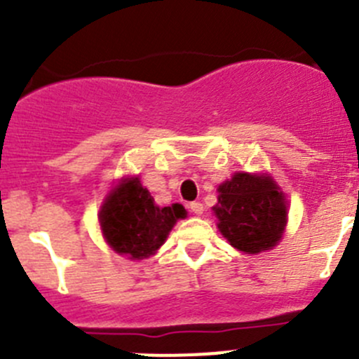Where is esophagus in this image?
Here are the masks:
<instances>
[{
  "instance_id": "esophagus-1",
  "label": "esophagus",
  "mask_w": 359,
  "mask_h": 359,
  "mask_svg": "<svg viewBox=\"0 0 359 359\" xmlns=\"http://www.w3.org/2000/svg\"><path fill=\"white\" fill-rule=\"evenodd\" d=\"M189 208H191V212L194 213V215H201L203 213V203H200V201H193L189 205Z\"/></svg>"
}]
</instances>
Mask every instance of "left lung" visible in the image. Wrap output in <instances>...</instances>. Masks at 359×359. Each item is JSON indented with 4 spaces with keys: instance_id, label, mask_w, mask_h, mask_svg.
I'll list each match as a JSON object with an SVG mask.
<instances>
[{
    "instance_id": "obj_1",
    "label": "left lung",
    "mask_w": 359,
    "mask_h": 359,
    "mask_svg": "<svg viewBox=\"0 0 359 359\" xmlns=\"http://www.w3.org/2000/svg\"><path fill=\"white\" fill-rule=\"evenodd\" d=\"M213 206L220 234L245 253L271 250L287 226V201L269 175L238 172L219 186Z\"/></svg>"
}]
</instances>
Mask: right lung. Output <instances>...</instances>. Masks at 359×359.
Returning a JSON list of instances; mask_svg holds the SVG:
<instances>
[{
  "instance_id": "add662e5",
  "label": "right lung",
  "mask_w": 359,
  "mask_h": 359,
  "mask_svg": "<svg viewBox=\"0 0 359 359\" xmlns=\"http://www.w3.org/2000/svg\"><path fill=\"white\" fill-rule=\"evenodd\" d=\"M186 215V208L179 203L158 206L139 177H132L111 191L99 212V222L107 245L116 253L140 260L153 255L177 220Z\"/></svg>"
}]
</instances>
